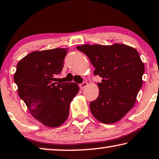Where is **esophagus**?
Instances as JSON below:
<instances>
[{
  "label": "esophagus",
  "instance_id": "esophagus-1",
  "mask_svg": "<svg viewBox=\"0 0 159 159\" xmlns=\"http://www.w3.org/2000/svg\"><path fill=\"white\" fill-rule=\"evenodd\" d=\"M87 86H88V83L87 82H84V83H82V84H80L79 85L80 89H82V90L85 89V88H86Z\"/></svg>",
  "mask_w": 159,
  "mask_h": 159
}]
</instances>
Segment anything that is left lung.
<instances>
[{"instance_id": "8db88e82", "label": "left lung", "mask_w": 159, "mask_h": 159, "mask_svg": "<svg viewBox=\"0 0 159 159\" xmlns=\"http://www.w3.org/2000/svg\"><path fill=\"white\" fill-rule=\"evenodd\" d=\"M76 48L90 59L94 75L102 78L98 97L90 103L93 115L105 124L120 120L134 106L142 85L144 66L138 52L121 44Z\"/></svg>"}]
</instances>
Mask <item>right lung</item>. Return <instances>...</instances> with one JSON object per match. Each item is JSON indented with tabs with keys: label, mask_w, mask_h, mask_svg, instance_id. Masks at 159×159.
Segmentation results:
<instances>
[{
	"label": "right lung",
	"mask_w": 159,
	"mask_h": 159,
	"mask_svg": "<svg viewBox=\"0 0 159 159\" xmlns=\"http://www.w3.org/2000/svg\"><path fill=\"white\" fill-rule=\"evenodd\" d=\"M68 49L30 53L18 62L14 75L20 98L35 119L47 127H59L66 120L70 103L79 90L75 83L55 82Z\"/></svg>",
	"instance_id": "1"
}]
</instances>
